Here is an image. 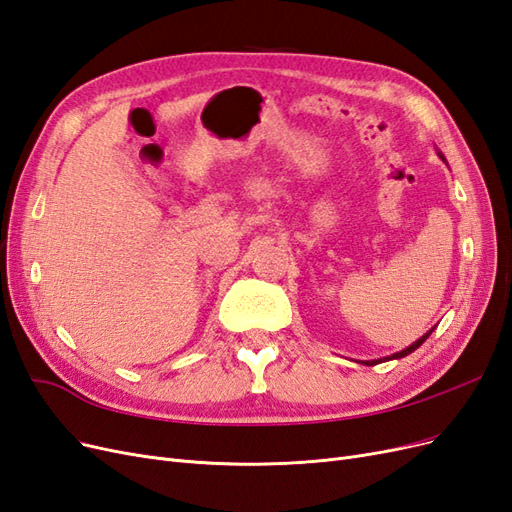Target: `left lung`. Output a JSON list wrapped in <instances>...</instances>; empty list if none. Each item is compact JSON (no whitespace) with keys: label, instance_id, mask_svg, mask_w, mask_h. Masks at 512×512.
I'll list each match as a JSON object with an SVG mask.
<instances>
[{"label":"left lung","instance_id":"left-lung-1","mask_svg":"<svg viewBox=\"0 0 512 512\" xmlns=\"http://www.w3.org/2000/svg\"><path fill=\"white\" fill-rule=\"evenodd\" d=\"M438 157L444 161V163H447V159H444V155L438 151ZM434 329L436 327H432L430 329V332H425L417 342H412L410 346H406V349L404 351H400V353H393V355H389V357H383V359H368V361H361V364H364V366H376V364H381V361H389V359H402V357H406V355H410L412 351H417L419 349V346L427 340V338H430V334L434 332Z\"/></svg>","mask_w":512,"mask_h":512}]
</instances>
